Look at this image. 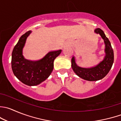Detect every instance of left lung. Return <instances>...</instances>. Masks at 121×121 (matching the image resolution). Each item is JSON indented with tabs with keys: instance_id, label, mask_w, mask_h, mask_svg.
Segmentation results:
<instances>
[{
	"instance_id": "left-lung-1",
	"label": "left lung",
	"mask_w": 121,
	"mask_h": 121,
	"mask_svg": "<svg viewBox=\"0 0 121 121\" xmlns=\"http://www.w3.org/2000/svg\"><path fill=\"white\" fill-rule=\"evenodd\" d=\"M95 32L99 34L104 40L106 54L104 59L96 66L91 68H83L76 64L74 57L71 58V67L75 73L80 78L88 81H97L105 77L111 70L114 60L113 51L111 43L104 31L100 28H97L95 30Z\"/></svg>"
}]
</instances>
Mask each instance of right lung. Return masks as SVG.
Masks as SVG:
<instances>
[{"label":"right lung","mask_w":121,"mask_h":121,"mask_svg":"<svg viewBox=\"0 0 121 121\" xmlns=\"http://www.w3.org/2000/svg\"><path fill=\"white\" fill-rule=\"evenodd\" d=\"M31 31L22 35L13 50L12 69L14 75L24 84L35 86L40 84L50 76L53 70L54 61L61 52V50L50 51L37 61L25 59L22 54L23 48Z\"/></svg>","instance_id":"obj_1"}]
</instances>
